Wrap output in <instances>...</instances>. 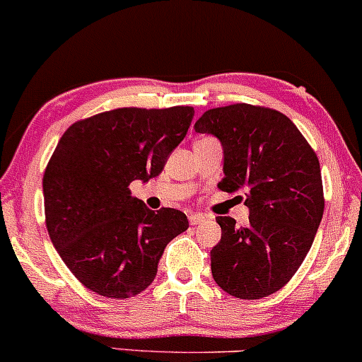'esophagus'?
I'll return each mask as SVG.
<instances>
[{
    "mask_svg": "<svg viewBox=\"0 0 362 362\" xmlns=\"http://www.w3.org/2000/svg\"><path fill=\"white\" fill-rule=\"evenodd\" d=\"M207 219H211V216H205V214H200V212L189 214V224H192V226H197V224L205 223Z\"/></svg>",
    "mask_w": 362,
    "mask_h": 362,
    "instance_id": "esophagus-1",
    "label": "esophagus"
}]
</instances>
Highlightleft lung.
I'll list each match as a JSON object with an SVG mask.
<instances>
[{
	"label": "left lung",
	"instance_id": "left-lung-1",
	"mask_svg": "<svg viewBox=\"0 0 362 362\" xmlns=\"http://www.w3.org/2000/svg\"><path fill=\"white\" fill-rule=\"evenodd\" d=\"M195 131L212 134L224 153L219 188L248 207L247 226L217 217L211 250L214 281L236 298L255 300L290 281L320 228L325 198L320 160L281 112L247 103L207 110Z\"/></svg>",
	"mask_w": 362,
	"mask_h": 362
}]
</instances>
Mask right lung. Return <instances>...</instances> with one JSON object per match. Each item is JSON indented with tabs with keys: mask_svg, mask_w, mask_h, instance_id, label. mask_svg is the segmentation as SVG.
I'll return each mask as SVG.
<instances>
[{
	"mask_svg": "<svg viewBox=\"0 0 362 362\" xmlns=\"http://www.w3.org/2000/svg\"><path fill=\"white\" fill-rule=\"evenodd\" d=\"M193 115V107L115 108L60 138L42 177L46 228L86 288L108 298L141 293L167 243L188 229L181 211H150L129 185L162 173Z\"/></svg>",
	"mask_w": 362,
	"mask_h": 362,
	"instance_id": "right-lung-1",
	"label": "right lung"
}]
</instances>
